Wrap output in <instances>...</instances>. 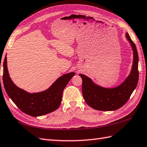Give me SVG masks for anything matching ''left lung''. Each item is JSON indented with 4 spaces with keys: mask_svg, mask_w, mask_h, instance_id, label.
I'll use <instances>...</instances> for the list:
<instances>
[{
    "mask_svg": "<svg viewBox=\"0 0 147 147\" xmlns=\"http://www.w3.org/2000/svg\"><path fill=\"white\" fill-rule=\"evenodd\" d=\"M125 37L133 50V60L128 76L121 84L115 87L106 88L94 83L90 78L83 74L82 94L87 104L91 108L100 111H114L124 105L136 88L139 78L138 54L133 41L127 32Z\"/></svg>",
    "mask_w": 147,
    "mask_h": 147,
    "instance_id": "left-lung-1",
    "label": "left lung"
}]
</instances>
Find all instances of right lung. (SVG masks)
I'll list each match as a JSON object with an SVG mask.
<instances>
[{
    "mask_svg": "<svg viewBox=\"0 0 147 147\" xmlns=\"http://www.w3.org/2000/svg\"><path fill=\"white\" fill-rule=\"evenodd\" d=\"M74 75V72L65 74L47 90L29 93L17 87L11 80L6 55L3 63V83L7 94L20 110L32 117L45 115L56 110L61 104L63 90Z\"/></svg>",
    "mask_w": 147,
    "mask_h": 147,
    "instance_id": "obj_1",
    "label": "right lung"
}]
</instances>
